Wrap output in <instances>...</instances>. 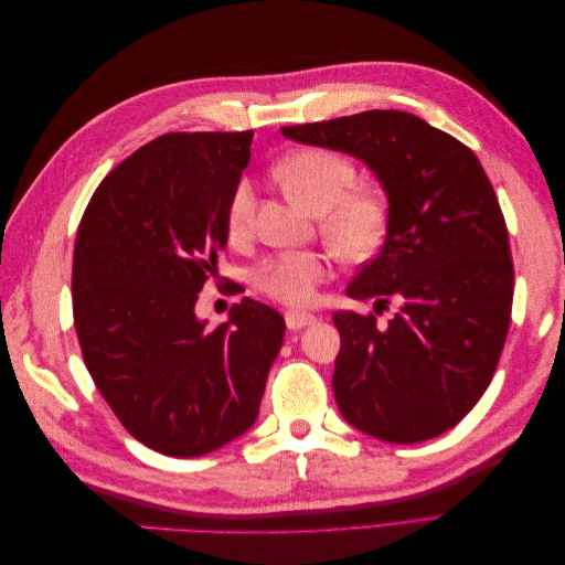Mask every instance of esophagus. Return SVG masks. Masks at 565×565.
I'll use <instances>...</instances> for the list:
<instances>
[{"label": "esophagus", "instance_id": "1", "mask_svg": "<svg viewBox=\"0 0 565 565\" xmlns=\"http://www.w3.org/2000/svg\"><path fill=\"white\" fill-rule=\"evenodd\" d=\"M316 320H318V318H316L313 313H303V311H287V313H285L287 328L292 330V332L303 330V328H309V324H313Z\"/></svg>", "mask_w": 565, "mask_h": 565}]
</instances>
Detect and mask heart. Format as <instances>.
Listing matches in <instances>:
<instances>
[{
	"label": "heart",
	"mask_w": 565,
	"mask_h": 565,
	"mask_svg": "<svg viewBox=\"0 0 565 565\" xmlns=\"http://www.w3.org/2000/svg\"><path fill=\"white\" fill-rule=\"evenodd\" d=\"M276 177L299 204L320 214V231L341 256L365 259L384 243L388 226L386 202L377 191L353 188L355 167L344 156L324 148H303L278 164ZM254 207V185L245 177L233 185L228 198L226 228L231 241H241L249 233ZM332 273L330 254L282 252L256 266L252 280L270 299L287 306H309Z\"/></svg>",
	"instance_id": "obj_1"
}]
</instances>
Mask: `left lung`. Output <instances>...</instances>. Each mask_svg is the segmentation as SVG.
Returning <instances> with one entry per match:
<instances>
[{"instance_id": "left-lung-1", "label": "left lung", "mask_w": 565, "mask_h": 565, "mask_svg": "<svg viewBox=\"0 0 565 565\" xmlns=\"http://www.w3.org/2000/svg\"><path fill=\"white\" fill-rule=\"evenodd\" d=\"M365 162L388 198L382 252L347 295L398 301L388 324L337 311L332 388L358 431L388 443L446 434L483 396L511 320L514 264L490 179L455 136L401 110L282 127Z\"/></svg>"}]
</instances>
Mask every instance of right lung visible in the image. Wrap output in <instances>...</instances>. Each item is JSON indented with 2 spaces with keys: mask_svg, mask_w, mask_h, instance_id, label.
Returning a JSON list of instances; mask_svg holds the SVG:
<instances>
[{
  "mask_svg": "<svg viewBox=\"0 0 565 565\" xmlns=\"http://www.w3.org/2000/svg\"><path fill=\"white\" fill-rule=\"evenodd\" d=\"M252 136L164 134L100 181L79 221L73 316L84 365L125 429L169 457L243 436L282 347V316L254 299L212 332L195 316Z\"/></svg>",
  "mask_w": 565,
  "mask_h": 565,
  "instance_id": "obj_1",
  "label": "right lung"
}]
</instances>
